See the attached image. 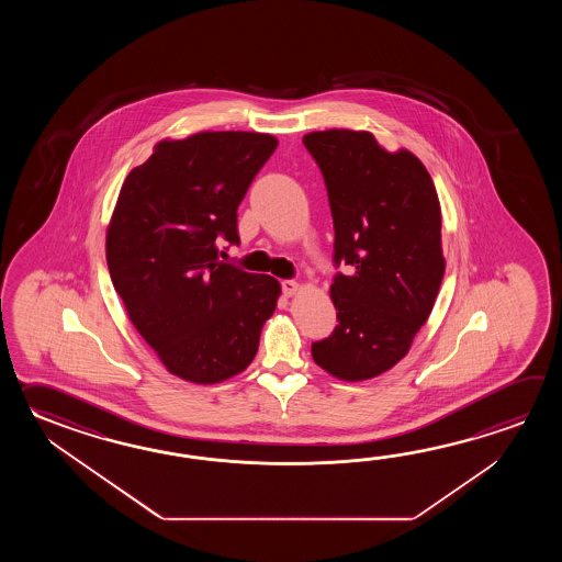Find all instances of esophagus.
<instances>
[{
    "label": "esophagus",
    "instance_id": "1",
    "mask_svg": "<svg viewBox=\"0 0 562 562\" xmlns=\"http://www.w3.org/2000/svg\"><path fill=\"white\" fill-rule=\"evenodd\" d=\"M299 283L297 281H293V279H283L281 281V291L285 293L286 297H291V295H295L297 293Z\"/></svg>",
    "mask_w": 562,
    "mask_h": 562
}]
</instances>
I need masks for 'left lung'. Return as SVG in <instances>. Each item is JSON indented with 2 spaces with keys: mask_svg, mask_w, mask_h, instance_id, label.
Returning a JSON list of instances; mask_svg holds the SVG:
<instances>
[{
  "mask_svg": "<svg viewBox=\"0 0 562 562\" xmlns=\"http://www.w3.org/2000/svg\"><path fill=\"white\" fill-rule=\"evenodd\" d=\"M334 216L331 299L337 325L311 344L317 366L359 382L404 358L430 315L443 277L442 215L426 167L385 153L370 132H311Z\"/></svg>",
  "mask_w": 562,
  "mask_h": 562,
  "instance_id": "obj_1",
  "label": "left lung"
}]
</instances>
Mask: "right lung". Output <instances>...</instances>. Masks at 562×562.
<instances>
[{"label":"right lung","mask_w":562,"mask_h":562,"mask_svg":"<svg viewBox=\"0 0 562 562\" xmlns=\"http://www.w3.org/2000/svg\"><path fill=\"white\" fill-rule=\"evenodd\" d=\"M259 132L162 140L120 189L106 235L112 285L167 370L187 382L237 375L259 349L281 286L218 261L239 245L237 209L276 153Z\"/></svg>","instance_id":"1"}]
</instances>
